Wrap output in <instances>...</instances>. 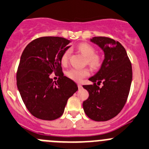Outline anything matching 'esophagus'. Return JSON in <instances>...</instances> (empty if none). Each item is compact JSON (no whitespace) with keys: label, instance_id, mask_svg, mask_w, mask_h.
Listing matches in <instances>:
<instances>
[{"label":"esophagus","instance_id":"34e87169","mask_svg":"<svg viewBox=\"0 0 149 149\" xmlns=\"http://www.w3.org/2000/svg\"><path fill=\"white\" fill-rule=\"evenodd\" d=\"M77 86H78V88L79 89H82V88H83V86H82V85L80 84V83H78V84H77Z\"/></svg>","mask_w":149,"mask_h":149}]
</instances>
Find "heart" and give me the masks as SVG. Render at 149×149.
Here are the masks:
<instances>
[{
  "label": "heart",
  "mask_w": 149,
  "mask_h": 149,
  "mask_svg": "<svg viewBox=\"0 0 149 149\" xmlns=\"http://www.w3.org/2000/svg\"><path fill=\"white\" fill-rule=\"evenodd\" d=\"M77 49L83 56L86 58V61L93 69H97L101 63V58L98 55L94 54L95 49L91 45L88 43H80L77 46ZM70 52L66 50L63 52L61 58V62L63 65H66L69 61ZM90 74V71L88 69H77L72 68L66 72V76L74 81H80L84 77Z\"/></svg>",
  "instance_id": "heart-1"
}]
</instances>
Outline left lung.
Returning <instances> with one entry per match:
<instances>
[{"mask_svg": "<svg viewBox=\"0 0 149 149\" xmlns=\"http://www.w3.org/2000/svg\"><path fill=\"white\" fill-rule=\"evenodd\" d=\"M90 39L102 49L104 58L98 72L88 79L93 84L83 86L89 93L83 103V110L93 121H108L121 112L128 98L132 80V64L118 42L104 36ZM97 82H102L103 87H99Z\"/></svg>", "mask_w": 149, "mask_h": 149, "instance_id": "8db88e82", "label": "left lung"}]
</instances>
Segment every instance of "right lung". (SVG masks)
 Returning <instances> with one entry per match:
<instances>
[{"label":"right lung","mask_w":149,"mask_h":149,"mask_svg":"<svg viewBox=\"0 0 149 149\" xmlns=\"http://www.w3.org/2000/svg\"><path fill=\"white\" fill-rule=\"evenodd\" d=\"M71 41L44 36L30 42L22 53L17 85L28 111L36 118L52 121L62 116L67 100L77 90V84L63 76L61 58ZM58 73L59 80L50 78Z\"/></svg>","instance_id":"add662e5"}]
</instances>
